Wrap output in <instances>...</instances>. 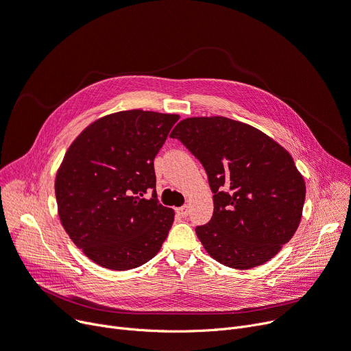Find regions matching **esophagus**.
I'll return each mask as SVG.
<instances>
[{
	"label": "esophagus",
	"instance_id": "esophagus-1",
	"mask_svg": "<svg viewBox=\"0 0 351 351\" xmlns=\"http://www.w3.org/2000/svg\"><path fill=\"white\" fill-rule=\"evenodd\" d=\"M189 213H190V210H189V207H187V206H182V207L177 208V214H178V215H181V217H187V215H189Z\"/></svg>",
	"mask_w": 351,
	"mask_h": 351
}]
</instances>
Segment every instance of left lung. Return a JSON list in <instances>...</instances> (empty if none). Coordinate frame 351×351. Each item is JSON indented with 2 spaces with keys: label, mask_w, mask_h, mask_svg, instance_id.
<instances>
[{
  "label": "left lung",
  "mask_w": 351,
  "mask_h": 351,
  "mask_svg": "<svg viewBox=\"0 0 351 351\" xmlns=\"http://www.w3.org/2000/svg\"><path fill=\"white\" fill-rule=\"evenodd\" d=\"M208 176L214 213L195 228L206 252L231 269L271 260L294 236L306 182L285 147L253 125L227 117H190L170 134Z\"/></svg>",
  "instance_id": "left-lung-1"
}]
</instances>
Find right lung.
I'll return each instance as SVG.
<instances>
[{
    "mask_svg": "<svg viewBox=\"0 0 351 351\" xmlns=\"http://www.w3.org/2000/svg\"><path fill=\"white\" fill-rule=\"evenodd\" d=\"M178 119L143 110L112 112L87 125L66 149L54 184L60 221L104 269L140 267L169 236L174 210L157 202L154 158Z\"/></svg>",
    "mask_w": 351,
    "mask_h": 351,
    "instance_id": "right-lung-1",
    "label": "right lung"
}]
</instances>
